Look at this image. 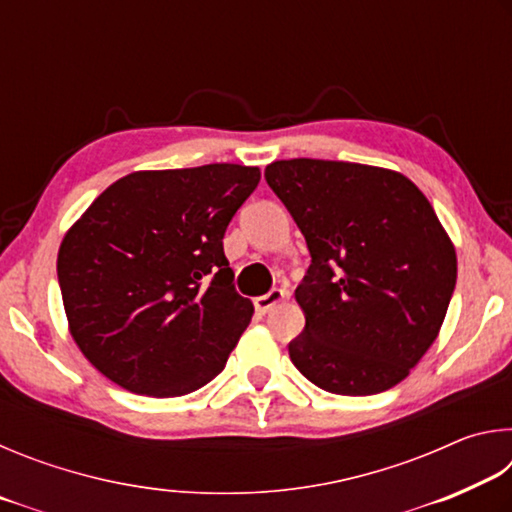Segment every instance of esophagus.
<instances>
[{
  "mask_svg": "<svg viewBox=\"0 0 512 512\" xmlns=\"http://www.w3.org/2000/svg\"><path fill=\"white\" fill-rule=\"evenodd\" d=\"M284 298H287V289H271L268 293H264V296L255 298V309L259 314H266V311H271L273 307L280 305Z\"/></svg>",
  "mask_w": 512,
  "mask_h": 512,
  "instance_id": "1",
  "label": "esophagus"
}]
</instances>
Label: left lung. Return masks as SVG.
Instances as JSON below:
<instances>
[{
    "label": "left lung",
    "instance_id": "obj_1",
    "mask_svg": "<svg viewBox=\"0 0 512 512\" xmlns=\"http://www.w3.org/2000/svg\"><path fill=\"white\" fill-rule=\"evenodd\" d=\"M264 178L311 255L293 366L336 395L400 384L438 339L456 287V248L427 196L400 171L357 162L277 160Z\"/></svg>",
    "mask_w": 512,
    "mask_h": 512
}]
</instances>
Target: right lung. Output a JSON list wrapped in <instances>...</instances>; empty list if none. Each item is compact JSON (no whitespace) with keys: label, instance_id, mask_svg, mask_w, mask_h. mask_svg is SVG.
I'll list each match as a JSON object with an SVG mask.
<instances>
[{"label":"right lung","instance_id":"add662e5","mask_svg":"<svg viewBox=\"0 0 512 512\" xmlns=\"http://www.w3.org/2000/svg\"><path fill=\"white\" fill-rule=\"evenodd\" d=\"M257 167L133 171L94 198L58 250L67 327L103 377L178 397L225 368L253 318L232 284L223 235Z\"/></svg>","mask_w":512,"mask_h":512}]
</instances>
